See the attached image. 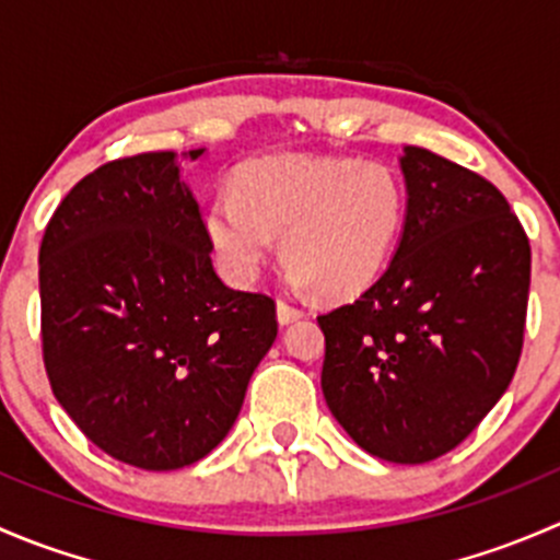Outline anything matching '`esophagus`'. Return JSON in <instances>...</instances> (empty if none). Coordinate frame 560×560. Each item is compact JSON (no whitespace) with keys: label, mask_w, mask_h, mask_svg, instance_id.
I'll list each match as a JSON object with an SVG mask.
<instances>
[{"label":"esophagus","mask_w":560,"mask_h":560,"mask_svg":"<svg viewBox=\"0 0 560 560\" xmlns=\"http://www.w3.org/2000/svg\"><path fill=\"white\" fill-rule=\"evenodd\" d=\"M276 316H279L281 325H290V322L301 319L303 312H301V308H298V306H292V303L279 301V303H276Z\"/></svg>","instance_id":"obj_1"}]
</instances>
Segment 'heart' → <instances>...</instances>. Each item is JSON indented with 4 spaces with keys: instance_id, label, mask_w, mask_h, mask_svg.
Instances as JSON below:
<instances>
[{
    "instance_id": "heart-1",
    "label": "heart",
    "mask_w": 560,
    "mask_h": 560,
    "mask_svg": "<svg viewBox=\"0 0 560 560\" xmlns=\"http://www.w3.org/2000/svg\"><path fill=\"white\" fill-rule=\"evenodd\" d=\"M404 222V186L380 162L279 154L235 171L233 191L208 202L206 238L228 279L248 284L281 233L290 279L338 301L380 279Z\"/></svg>"
}]
</instances>
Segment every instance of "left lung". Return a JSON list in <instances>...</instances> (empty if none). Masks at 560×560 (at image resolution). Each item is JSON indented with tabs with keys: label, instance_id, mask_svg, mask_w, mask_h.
Segmentation results:
<instances>
[{
	"label": "left lung",
	"instance_id": "8db88e82",
	"mask_svg": "<svg viewBox=\"0 0 560 560\" xmlns=\"http://www.w3.org/2000/svg\"><path fill=\"white\" fill-rule=\"evenodd\" d=\"M406 222L385 273L316 316L322 393L365 453L428 463L499 404L523 349L530 246L482 175L406 145Z\"/></svg>",
	"mask_w": 560,
	"mask_h": 560
}]
</instances>
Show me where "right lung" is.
Instances as JSON below:
<instances>
[{
  "instance_id": "right-lung-1",
  "label": "right lung",
  "mask_w": 560,
  "mask_h": 560,
  "mask_svg": "<svg viewBox=\"0 0 560 560\" xmlns=\"http://www.w3.org/2000/svg\"><path fill=\"white\" fill-rule=\"evenodd\" d=\"M211 252L173 151L97 167L45 228L39 303L50 389L116 460L173 471L206 457L273 347L276 303L230 290Z\"/></svg>"
}]
</instances>
